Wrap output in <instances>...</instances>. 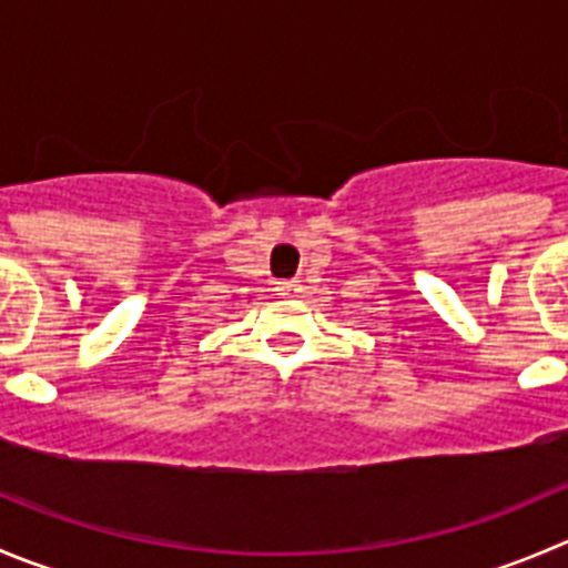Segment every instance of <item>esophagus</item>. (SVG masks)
Wrapping results in <instances>:
<instances>
[{
  "label": "esophagus",
  "instance_id": "obj_1",
  "mask_svg": "<svg viewBox=\"0 0 568 568\" xmlns=\"http://www.w3.org/2000/svg\"><path fill=\"white\" fill-rule=\"evenodd\" d=\"M278 295H295L301 293V281L298 278H290V281H278Z\"/></svg>",
  "mask_w": 568,
  "mask_h": 568
}]
</instances>
